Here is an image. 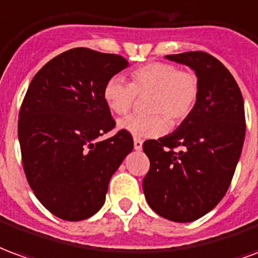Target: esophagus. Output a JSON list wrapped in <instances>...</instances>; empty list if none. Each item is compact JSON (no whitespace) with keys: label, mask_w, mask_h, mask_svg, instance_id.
<instances>
[{"label":"esophagus","mask_w":258,"mask_h":258,"mask_svg":"<svg viewBox=\"0 0 258 258\" xmlns=\"http://www.w3.org/2000/svg\"><path fill=\"white\" fill-rule=\"evenodd\" d=\"M133 146H135V150L140 151V150L143 148V142L140 140V139H135V142H133Z\"/></svg>","instance_id":"obj_1"}]
</instances>
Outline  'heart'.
<instances>
[{
	"instance_id": "heart-1",
	"label": "heart",
	"mask_w": 258,
	"mask_h": 258,
	"mask_svg": "<svg viewBox=\"0 0 258 258\" xmlns=\"http://www.w3.org/2000/svg\"><path fill=\"white\" fill-rule=\"evenodd\" d=\"M148 115H131L119 121V127L135 137H158L170 125L185 121L197 106L199 80L189 70L176 64L152 61L132 70L129 84L111 78L103 88V99L115 115H126L136 97H146Z\"/></svg>"
}]
</instances>
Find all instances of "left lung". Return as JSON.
<instances>
[{
	"label": "left lung",
	"instance_id": "left-lung-1",
	"mask_svg": "<svg viewBox=\"0 0 258 258\" xmlns=\"http://www.w3.org/2000/svg\"><path fill=\"white\" fill-rule=\"evenodd\" d=\"M166 57L195 71L199 97L173 133L144 142L150 170L143 189L161 217L189 223L219 204L232 181L245 140V107L234 77L212 54L194 50Z\"/></svg>",
	"mask_w": 258,
	"mask_h": 258
}]
</instances>
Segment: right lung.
Masks as SVG:
<instances>
[{"mask_svg": "<svg viewBox=\"0 0 258 258\" xmlns=\"http://www.w3.org/2000/svg\"><path fill=\"white\" fill-rule=\"evenodd\" d=\"M119 54L74 48L34 75L19 111L18 135L26 178L41 204L59 219L81 221L104 204L111 176L133 150L115 127L103 88L126 69Z\"/></svg>", "mask_w": 258, "mask_h": 258, "instance_id": "add662e5", "label": "right lung"}]
</instances>
